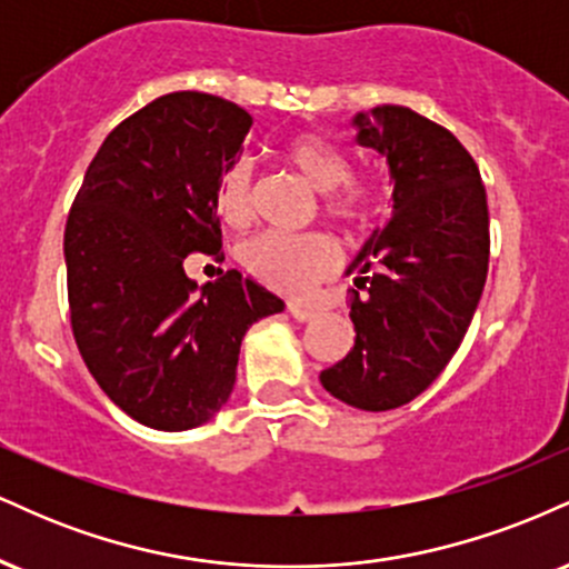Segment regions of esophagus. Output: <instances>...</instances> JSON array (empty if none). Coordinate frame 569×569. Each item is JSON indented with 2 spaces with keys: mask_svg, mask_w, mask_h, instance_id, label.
I'll return each instance as SVG.
<instances>
[{
  "mask_svg": "<svg viewBox=\"0 0 569 569\" xmlns=\"http://www.w3.org/2000/svg\"><path fill=\"white\" fill-rule=\"evenodd\" d=\"M289 312L293 318H297V321H312V318L318 316V310L316 307H310V305H302V302H289Z\"/></svg>",
  "mask_w": 569,
  "mask_h": 569,
  "instance_id": "1",
  "label": "esophagus"
}]
</instances>
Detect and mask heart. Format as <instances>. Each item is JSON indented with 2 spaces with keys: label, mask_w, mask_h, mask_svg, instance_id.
Segmentation results:
<instances>
[{
  "label": "heart",
  "mask_w": 569,
  "mask_h": 569,
  "mask_svg": "<svg viewBox=\"0 0 569 569\" xmlns=\"http://www.w3.org/2000/svg\"><path fill=\"white\" fill-rule=\"evenodd\" d=\"M280 160L299 179L321 192V213L345 230L367 224L375 217L377 181L367 173H352L350 160L335 141L318 133H297L280 143ZM217 213L224 224L246 227L253 213L251 171L234 162L217 184ZM240 262L253 278L283 293H302L329 276L337 264V248L329 234L262 232L240 248Z\"/></svg>",
  "instance_id": "heart-1"
}]
</instances>
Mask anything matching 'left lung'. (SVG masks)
Listing matches in <instances>:
<instances>
[{"label":"left lung","instance_id":"left-lung-1","mask_svg":"<svg viewBox=\"0 0 569 569\" xmlns=\"http://www.w3.org/2000/svg\"><path fill=\"white\" fill-rule=\"evenodd\" d=\"M352 126L388 160L393 219L348 267L356 345L321 385L350 407L388 411L441 375L471 326L489 267L487 192L468 149L428 117L377 107Z\"/></svg>","mask_w":569,"mask_h":569}]
</instances>
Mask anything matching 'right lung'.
<instances>
[{
    "label": "right lung",
    "mask_w": 569,
    "mask_h": 569,
    "mask_svg": "<svg viewBox=\"0 0 569 569\" xmlns=\"http://www.w3.org/2000/svg\"><path fill=\"white\" fill-rule=\"evenodd\" d=\"M251 114L181 90L122 120L88 166L63 232L71 331L101 390L141 426L189 430L224 407L248 326L283 310L227 270L187 278L184 259L221 262L217 184Z\"/></svg>",
    "instance_id": "right-lung-1"
}]
</instances>
